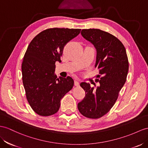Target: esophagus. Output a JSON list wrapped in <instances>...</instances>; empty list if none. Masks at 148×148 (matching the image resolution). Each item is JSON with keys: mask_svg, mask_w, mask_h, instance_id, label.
I'll list each match as a JSON object with an SVG mask.
<instances>
[{"mask_svg": "<svg viewBox=\"0 0 148 148\" xmlns=\"http://www.w3.org/2000/svg\"><path fill=\"white\" fill-rule=\"evenodd\" d=\"M74 85H75V86H79V81H77V80H75V81H74Z\"/></svg>", "mask_w": 148, "mask_h": 148, "instance_id": "esophagus-1", "label": "esophagus"}]
</instances>
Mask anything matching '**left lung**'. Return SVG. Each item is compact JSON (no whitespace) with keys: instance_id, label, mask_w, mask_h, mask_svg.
<instances>
[{"instance_id":"8db88e82","label":"left lung","mask_w":148,"mask_h":148,"mask_svg":"<svg viewBox=\"0 0 148 148\" xmlns=\"http://www.w3.org/2000/svg\"><path fill=\"white\" fill-rule=\"evenodd\" d=\"M82 36L96 49L95 67L99 71L96 81L99 86L96 90L89 83L81 82L86 96L77 104L81 114L90 119H98L107 114L115 104L119 92L126 81L129 62L123 43L107 32L97 29H82Z\"/></svg>"}]
</instances>
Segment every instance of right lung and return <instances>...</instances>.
I'll return each mask as SVG.
<instances>
[{
	"label": "right lung",
	"instance_id": "add662e5",
	"mask_svg": "<svg viewBox=\"0 0 148 148\" xmlns=\"http://www.w3.org/2000/svg\"><path fill=\"white\" fill-rule=\"evenodd\" d=\"M81 30L47 29L29 44L22 64V81L28 103L37 114H54L59 111L60 100L73 88V78L57 77L55 64L60 61L66 44Z\"/></svg>",
	"mask_w": 148,
	"mask_h": 148
}]
</instances>
